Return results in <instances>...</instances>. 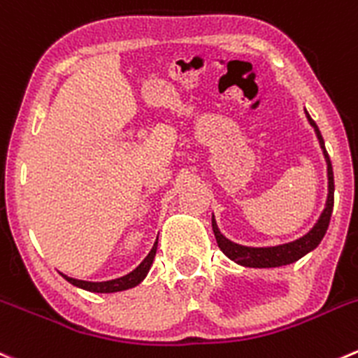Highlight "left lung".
<instances>
[{
    "instance_id": "left-lung-1",
    "label": "left lung",
    "mask_w": 358,
    "mask_h": 358,
    "mask_svg": "<svg viewBox=\"0 0 358 358\" xmlns=\"http://www.w3.org/2000/svg\"><path fill=\"white\" fill-rule=\"evenodd\" d=\"M308 120H310L311 126L315 127V133H317L318 141H320V147L324 150L325 161H327V175H329V196H327V204H325L324 213L320 215L318 222L315 224V227L308 232L306 236L299 238L297 241L287 243V245H278V246H269V248H250V246H241L236 245V243L229 241L227 238L220 234L217 224H215V218H211V225H213L215 238H217L218 248L232 259L234 262L241 264L246 267H278V266H287V264H292L296 260H299L301 257H304L306 253H310L311 250L317 248L320 245V241L324 239L325 232L329 229V222H331L332 208H334V173H332V164L331 159H329L327 150H325L324 138H322L318 126L315 124V120L311 119L310 113L306 112Z\"/></svg>"
}]
</instances>
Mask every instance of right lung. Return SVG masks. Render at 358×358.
Wrapping results in <instances>:
<instances>
[{"label": "right lung", "instance_id": "add662e5", "mask_svg": "<svg viewBox=\"0 0 358 358\" xmlns=\"http://www.w3.org/2000/svg\"><path fill=\"white\" fill-rule=\"evenodd\" d=\"M155 252H157V241L154 243L152 246L150 253L145 257L143 262L131 271L129 275L122 276V278H117V280H110V282H83V280H75V278H69V276L62 275L66 280H68L71 285L80 287L83 290H89V292H99V294H112V292H120V290H127V289H133L136 287L138 283L143 282V278L147 276L148 269H150L152 262H154V257Z\"/></svg>", "mask_w": 358, "mask_h": 358}]
</instances>
